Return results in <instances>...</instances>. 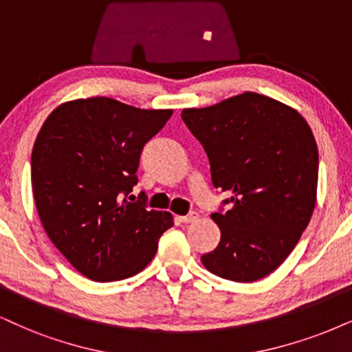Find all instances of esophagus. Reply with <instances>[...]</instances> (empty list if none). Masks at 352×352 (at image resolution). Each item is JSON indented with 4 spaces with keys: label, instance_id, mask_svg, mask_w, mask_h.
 Segmentation results:
<instances>
[{
    "label": "esophagus",
    "instance_id": "1",
    "mask_svg": "<svg viewBox=\"0 0 352 352\" xmlns=\"http://www.w3.org/2000/svg\"><path fill=\"white\" fill-rule=\"evenodd\" d=\"M197 219H199L197 212H190V214H188V215H181L179 217V220L183 223H192V222H196Z\"/></svg>",
    "mask_w": 352,
    "mask_h": 352
}]
</instances>
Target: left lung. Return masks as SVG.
Segmentation results:
<instances>
[{"label":"left lung","mask_w":352,"mask_h":352,"mask_svg":"<svg viewBox=\"0 0 352 352\" xmlns=\"http://www.w3.org/2000/svg\"><path fill=\"white\" fill-rule=\"evenodd\" d=\"M181 117L209 156L212 183L228 194L223 204H232L210 215L222 238L202 264L228 280L263 279L292 253L314 214L318 148L310 125L251 91Z\"/></svg>","instance_id":"left-lung-1"}]
</instances>
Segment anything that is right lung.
I'll use <instances>...</instances> for the list:
<instances>
[{
    "label": "right lung",
    "mask_w": 352,
    "mask_h": 352,
    "mask_svg": "<svg viewBox=\"0 0 352 352\" xmlns=\"http://www.w3.org/2000/svg\"><path fill=\"white\" fill-rule=\"evenodd\" d=\"M171 114L111 98L75 99L52 111L38 132L30 158L38 217L56 250L91 280L138 274L173 227L169 212L127 201L143 145Z\"/></svg>",
    "instance_id": "add662e5"
}]
</instances>
